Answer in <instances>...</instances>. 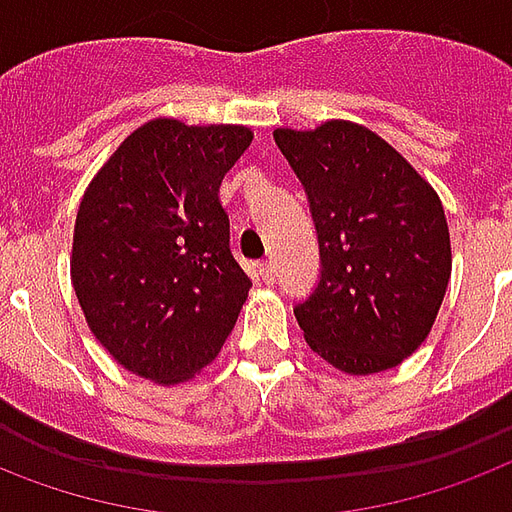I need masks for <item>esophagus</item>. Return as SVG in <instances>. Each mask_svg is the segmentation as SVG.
Returning <instances> with one entry per match:
<instances>
[{"instance_id":"esophagus-1","label":"esophagus","mask_w":512,"mask_h":512,"mask_svg":"<svg viewBox=\"0 0 512 512\" xmlns=\"http://www.w3.org/2000/svg\"><path fill=\"white\" fill-rule=\"evenodd\" d=\"M257 274H260V279H263L266 285H274V279H276L274 260H263V263L257 266Z\"/></svg>"}]
</instances>
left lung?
Listing matches in <instances>:
<instances>
[{"instance_id": "8db88e82", "label": "left lung", "mask_w": 512, "mask_h": 512, "mask_svg": "<svg viewBox=\"0 0 512 512\" xmlns=\"http://www.w3.org/2000/svg\"><path fill=\"white\" fill-rule=\"evenodd\" d=\"M309 195L320 282L295 320L344 374L399 366L426 342L450 282V233L429 181L377 132L344 119L274 130Z\"/></svg>"}]
</instances>
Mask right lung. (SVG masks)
<instances>
[{"mask_svg":"<svg viewBox=\"0 0 512 512\" xmlns=\"http://www.w3.org/2000/svg\"><path fill=\"white\" fill-rule=\"evenodd\" d=\"M249 143L244 124L151 119L83 192L75 295L97 342L143 380H192L236 325L252 282L230 252L219 184Z\"/></svg>","mask_w":512,"mask_h":512,"instance_id":"1","label":"right lung"}]
</instances>
